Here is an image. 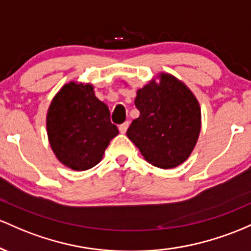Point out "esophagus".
Segmentation results:
<instances>
[{"label":"esophagus","instance_id":"obj_1","mask_svg":"<svg viewBox=\"0 0 251 251\" xmlns=\"http://www.w3.org/2000/svg\"><path fill=\"white\" fill-rule=\"evenodd\" d=\"M128 126H129V122H125V123H122V125L120 126V128H118V129H120L121 133L125 134L126 131V129H128Z\"/></svg>","mask_w":251,"mask_h":251}]
</instances>
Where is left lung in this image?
Masks as SVG:
<instances>
[{"mask_svg":"<svg viewBox=\"0 0 251 251\" xmlns=\"http://www.w3.org/2000/svg\"><path fill=\"white\" fill-rule=\"evenodd\" d=\"M137 90L140 116L126 135L149 163L173 168L186 161L201 133V106L191 90L168 73Z\"/></svg>","mask_w":251,"mask_h":251,"instance_id":"left-lung-1","label":"left lung"}]
</instances>
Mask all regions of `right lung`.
Listing matches in <instances>:
<instances>
[{"mask_svg":"<svg viewBox=\"0 0 251 251\" xmlns=\"http://www.w3.org/2000/svg\"><path fill=\"white\" fill-rule=\"evenodd\" d=\"M118 129L110 111L90 84H66L47 112V135L55 156L75 171H86L102 160Z\"/></svg>","mask_w":251,"mask_h":251,"instance_id":"1","label":"right lung"}]
</instances>
